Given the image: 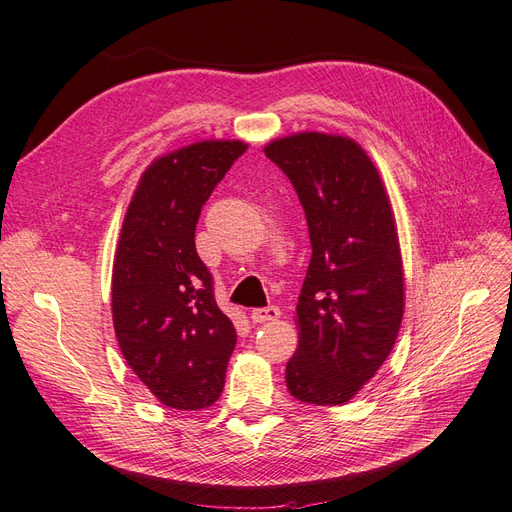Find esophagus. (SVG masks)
Returning a JSON list of instances; mask_svg holds the SVG:
<instances>
[{"mask_svg": "<svg viewBox=\"0 0 512 512\" xmlns=\"http://www.w3.org/2000/svg\"><path fill=\"white\" fill-rule=\"evenodd\" d=\"M280 317L278 306H263V308H255L251 312V319L255 323H268V321H276Z\"/></svg>", "mask_w": 512, "mask_h": 512, "instance_id": "34e87169", "label": "esophagus"}]
</instances>
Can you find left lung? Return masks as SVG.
Returning a JSON list of instances; mask_svg holds the SVG:
<instances>
[{"label":"left lung","instance_id":"1","mask_svg":"<svg viewBox=\"0 0 512 512\" xmlns=\"http://www.w3.org/2000/svg\"><path fill=\"white\" fill-rule=\"evenodd\" d=\"M266 157L291 180L312 246L287 387L306 404L349 402L389 357L404 315L398 232L374 163L349 138L298 134Z\"/></svg>","mask_w":512,"mask_h":512}]
</instances>
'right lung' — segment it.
Masks as SVG:
<instances>
[{
    "instance_id": "obj_1",
    "label": "right lung",
    "mask_w": 512,
    "mask_h": 512,
    "mask_svg": "<svg viewBox=\"0 0 512 512\" xmlns=\"http://www.w3.org/2000/svg\"><path fill=\"white\" fill-rule=\"evenodd\" d=\"M246 144L197 142L159 157L131 200L112 268L114 332L129 368L176 410L219 400L236 329L195 249L202 206Z\"/></svg>"
}]
</instances>
